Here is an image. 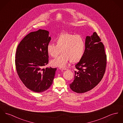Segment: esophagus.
<instances>
[{
	"instance_id": "34e87169",
	"label": "esophagus",
	"mask_w": 123,
	"mask_h": 123,
	"mask_svg": "<svg viewBox=\"0 0 123 123\" xmlns=\"http://www.w3.org/2000/svg\"><path fill=\"white\" fill-rule=\"evenodd\" d=\"M59 69L60 70H67V69L66 68H60Z\"/></svg>"
}]
</instances>
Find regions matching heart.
<instances>
[{
  "mask_svg": "<svg viewBox=\"0 0 123 123\" xmlns=\"http://www.w3.org/2000/svg\"><path fill=\"white\" fill-rule=\"evenodd\" d=\"M56 44L49 43L46 47L48 54L52 57H57L52 59L50 64L52 66L60 68L65 67L69 61L75 63L80 61L84 55L85 42L81 36L64 33L55 39Z\"/></svg>",
  "mask_w": 123,
  "mask_h": 123,
  "instance_id": "heart-1",
  "label": "heart"
}]
</instances>
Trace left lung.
Here are the masks:
<instances>
[{"mask_svg": "<svg viewBox=\"0 0 123 123\" xmlns=\"http://www.w3.org/2000/svg\"><path fill=\"white\" fill-rule=\"evenodd\" d=\"M95 32L85 40L84 55L75 65L74 81L70 84L71 89L77 93L88 91L101 81L104 75L107 57L104 45Z\"/></svg>", "mask_w": 123, "mask_h": 123, "instance_id": "left-lung-1", "label": "left lung"}]
</instances>
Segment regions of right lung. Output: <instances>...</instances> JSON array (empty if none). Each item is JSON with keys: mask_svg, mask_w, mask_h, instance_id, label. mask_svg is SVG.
Masks as SVG:
<instances>
[{"mask_svg": "<svg viewBox=\"0 0 123 123\" xmlns=\"http://www.w3.org/2000/svg\"><path fill=\"white\" fill-rule=\"evenodd\" d=\"M49 32L39 29L23 38L17 47L15 65L19 78L29 90L37 93L47 90L52 85L57 68L43 67L48 64L46 47Z\"/></svg>", "mask_w": 123, "mask_h": 123, "instance_id": "right-lung-1", "label": "right lung"}]
</instances>
